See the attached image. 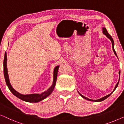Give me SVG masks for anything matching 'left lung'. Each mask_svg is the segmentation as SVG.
<instances>
[{"instance_id": "left-lung-1", "label": "left lung", "mask_w": 124, "mask_h": 124, "mask_svg": "<svg viewBox=\"0 0 124 124\" xmlns=\"http://www.w3.org/2000/svg\"><path fill=\"white\" fill-rule=\"evenodd\" d=\"M102 30H103V34L105 35H106V36H107V37L108 38V39H110V40L111 41V42H112V49H113V50H114V53L115 54V55H116V56H117L116 53V52H115V49H114V40H113V39H112V38L111 37V36L110 35H109V34H108V31H107V30H106V29L105 27H103V28ZM119 75H120V72H119ZM119 80H120V79H119ZM119 80H118V81L117 82V83L116 84V86H115V89H114V90H113V92H112V93H110V94H108V95H106V96H105V97L101 98L99 99H97V100H93V99H89V98H88L85 97L84 96H83V95H81V94L79 93V92H78V93H79V94H80V95H81V96L82 97H83V98H84V99H87V100H88V101H94V102H101V101H104V99H106V98H107L108 97L110 96L111 94H112V93H113V92H114L115 91V89H116L118 85V83H119Z\"/></svg>"}]
</instances>
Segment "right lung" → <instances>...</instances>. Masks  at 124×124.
Segmentation results:
<instances>
[{"label": "right lung", "mask_w": 124, "mask_h": 124, "mask_svg": "<svg viewBox=\"0 0 124 124\" xmlns=\"http://www.w3.org/2000/svg\"><path fill=\"white\" fill-rule=\"evenodd\" d=\"M7 53L6 52L5 53L4 55V62H3V66H4V76L5 78V80H6L7 85L8 88L10 90V91L13 93V95H15L16 97H17L18 98L21 99L22 101H26L27 102H34L36 103L40 101L43 100L45 98H46L47 97H48L50 94L52 93L53 91L55 85V83L57 81V73H58V70L59 69V66H56L54 69V72H53V82L52 84V86L48 89L46 91L43 92V93L40 94H27V95H23L17 92L16 90H15L10 85L9 76H8V70L7 67Z\"/></svg>", "instance_id": "obj_1"}]
</instances>
